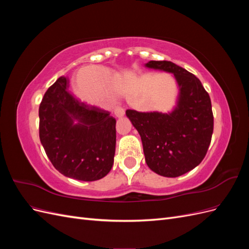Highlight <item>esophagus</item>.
I'll use <instances>...</instances> for the list:
<instances>
[{
    "instance_id": "esophagus-1",
    "label": "esophagus",
    "mask_w": 249,
    "mask_h": 249,
    "mask_svg": "<svg viewBox=\"0 0 249 249\" xmlns=\"http://www.w3.org/2000/svg\"><path fill=\"white\" fill-rule=\"evenodd\" d=\"M113 110H114V114L117 116V117H123L124 115V109L123 107L120 106H115L114 108H113Z\"/></svg>"
}]
</instances>
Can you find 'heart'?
<instances>
[{
    "label": "heart",
    "mask_w": 249,
    "mask_h": 249,
    "mask_svg": "<svg viewBox=\"0 0 249 249\" xmlns=\"http://www.w3.org/2000/svg\"><path fill=\"white\" fill-rule=\"evenodd\" d=\"M95 77V93L102 96H110L115 93V87L119 83V77L114 72L105 69H96Z\"/></svg>",
    "instance_id": "b5f03b06"
}]
</instances>
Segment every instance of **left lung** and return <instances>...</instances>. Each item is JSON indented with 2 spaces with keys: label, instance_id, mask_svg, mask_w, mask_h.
Instances as JSON below:
<instances>
[{
  "label": "left lung",
  "instance_id": "8db88e82",
  "mask_svg": "<svg viewBox=\"0 0 249 249\" xmlns=\"http://www.w3.org/2000/svg\"><path fill=\"white\" fill-rule=\"evenodd\" d=\"M148 69L171 72L178 86L170 113L126 110L138 131L147 166L158 175L177 178L203 160L212 139L214 117L209 93L193 73L170 61H149Z\"/></svg>",
  "mask_w": 249,
  "mask_h": 249
}]
</instances>
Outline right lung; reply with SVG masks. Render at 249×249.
I'll return each instance as SVG.
<instances>
[{
    "label": "right lung",
    "instance_id": "obj_1",
    "mask_svg": "<svg viewBox=\"0 0 249 249\" xmlns=\"http://www.w3.org/2000/svg\"><path fill=\"white\" fill-rule=\"evenodd\" d=\"M60 77L39 106V138L54 167L63 176L91 182L107 176L114 162L116 120L110 112L90 106ZM77 120L78 124H73Z\"/></svg>",
    "mask_w": 249,
    "mask_h": 249
}]
</instances>
